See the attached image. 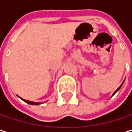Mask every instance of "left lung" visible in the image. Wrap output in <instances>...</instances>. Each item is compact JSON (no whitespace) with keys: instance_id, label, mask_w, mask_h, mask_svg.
Listing matches in <instances>:
<instances>
[{"instance_id":"obj_1","label":"left lung","mask_w":132,"mask_h":132,"mask_svg":"<svg viewBox=\"0 0 132 132\" xmlns=\"http://www.w3.org/2000/svg\"><path fill=\"white\" fill-rule=\"evenodd\" d=\"M123 82H122V83H121V86H119V88H118V89H116V92H114V93H113V95H112V96H113V95H115V94H116V92H118V91H119V89H120V88H121V86H122V84H123Z\"/></svg>"}]
</instances>
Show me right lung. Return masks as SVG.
<instances>
[{
  "mask_svg": "<svg viewBox=\"0 0 132 132\" xmlns=\"http://www.w3.org/2000/svg\"><path fill=\"white\" fill-rule=\"evenodd\" d=\"M22 100H23L25 102H27V103H28V104H30V105H40V102H30V101H28V100H25V99H23V98H20Z\"/></svg>",
  "mask_w": 132,
  "mask_h": 132,
  "instance_id": "right-lung-1",
  "label": "right lung"
}]
</instances>
